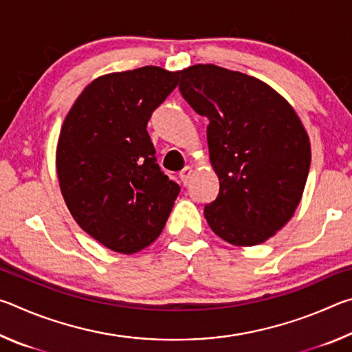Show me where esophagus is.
<instances>
[{
	"label": "esophagus",
	"instance_id": "34e87169",
	"mask_svg": "<svg viewBox=\"0 0 352 352\" xmlns=\"http://www.w3.org/2000/svg\"><path fill=\"white\" fill-rule=\"evenodd\" d=\"M190 172H192V168H190V166H184L183 170H180V174H178V175H180V180L183 182L184 186H186L188 182H189Z\"/></svg>",
	"mask_w": 352,
	"mask_h": 352
}]
</instances>
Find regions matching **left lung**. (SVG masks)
I'll use <instances>...</instances> for the list:
<instances>
[{
    "label": "left lung",
    "mask_w": 352,
    "mask_h": 352,
    "mask_svg": "<svg viewBox=\"0 0 352 352\" xmlns=\"http://www.w3.org/2000/svg\"><path fill=\"white\" fill-rule=\"evenodd\" d=\"M180 93L208 118L206 140L219 177L205 206L211 230L233 245L265 242L294 216L311 168V142L290 104L256 77L216 65H194Z\"/></svg>",
    "instance_id": "1"
}]
</instances>
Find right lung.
<instances>
[{"instance_id":"right-lung-1","label":"right lung","mask_w":352,"mask_h":352,"mask_svg":"<svg viewBox=\"0 0 352 352\" xmlns=\"http://www.w3.org/2000/svg\"><path fill=\"white\" fill-rule=\"evenodd\" d=\"M177 76L160 67L100 76L63 121L56 166L65 204L77 225L113 252L151 245L180 192L157 164L147 133Z\"/></svg>"}]
</instances>
